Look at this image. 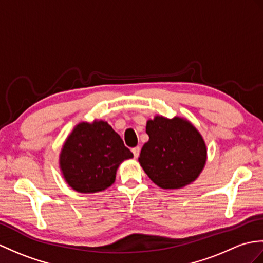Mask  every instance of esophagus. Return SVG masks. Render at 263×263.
I'll return each instance as SVG.
<instances>
[{
    "mask_svg": "<svg viewBox=\"0 0 263 263\" xmlns=\"http://www.w3.org/2000/svg\"><path fill=\"white\" fill-rule=\"evenodd\" d=\"M132 152L134 158H138L140 155V146H134V148H132Z\"/></svg>",
    "mask_w": 263,
    "mask_h": 263,
    "instance_id": "34e87169",
    "label": "esophagus"
}]
</instances>
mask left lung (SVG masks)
Masks as SVG:
<instances>
[{
	"instance_id": "1",
	"label": "left lung",
	"mask_w": 263,
	"mask_h": 263,
	"mask_svg": "<svg viewBox=\"0 0 263 263\" xmlns=\"http://www.w3.org/2000/svg\"><path fill=\"white\" fill-rule=\"evenodd\" d=\"M145 132L149 141L139 162L156 185L177 189L197 178L206 162V145L196 127L180 118L156 117L146 122Z\"/></svg>"
}]
</instances>
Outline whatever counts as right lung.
<instances>
[{"label":"right lung","instance_id":"add662e5","mask_svg":"<svg viewBox=\"0 0 263 263\" xmlns=\"http://www.w3.org/2000/svg\"><path fill=\"white\" fill-rule=\"evenodd\" d=\"M133 157L107 122L78 124L66 140L60 168L68 185L79 193H96L115 180L121 162Z\"/></svg>","mask_w":263,"mask_h":263}]
</instances>
